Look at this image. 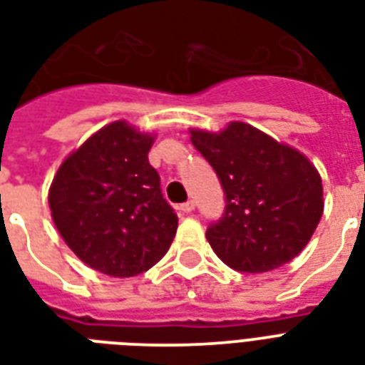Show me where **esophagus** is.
Instances as JSON below:
<instances>
[{
  "label": "esophagus",
  "instance_id": "esophagus-1",
  "mask_svg": "<svg viewBox=\"0 0 365 365\" xmlns=\"http://www.w3.org/2000/svg\"><path fill=\"white\" fill-rule=\"evenodd\" d=\"M179 209L182 211V213H190V211H194V202H192V200H188V202L180 203Z\"/></svg>",
  "mask_w": 365,
  "mask_h": 365
}]
</instances>
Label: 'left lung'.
Instances as JSON below:
<instances>
[{"mask_svg": "<svg viewBox=\"0 0 365 365\" xmlns=\"http://www.w3.org/2000/svg\"><path fill=\"white\" fill-rule=\"evenodd\" d=\"M190 140L225 190V213L205 232L217 257L250 274L268 272L297 257L324 211L314 165L242 121L221 133L194 129Z\"/></svg>", "mask_w": 365, "mask_h": 365, "instance_id": "left-lung-1", "label": "left lung"}]
</instances>
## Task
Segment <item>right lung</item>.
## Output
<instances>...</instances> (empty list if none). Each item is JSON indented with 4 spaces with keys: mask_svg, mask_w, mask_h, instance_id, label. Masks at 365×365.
<instances>
[{
    "mask_svg": "<svg viewBox=\"0 0 365 365\" xmlns=\"http://www.w3.org/2000/svg\"><path fill=\"white\" fill-rule=\"evenodd\" d=\"M154 138L114 121L89 137L56 171L49 207L70 250L98 272L129 278L156 264L179 217L148 162Z\"/></svg>",
    "mask_w": 365,
    "mask_h": 365,
    "instance_id": "1",
    "label": "right lung"
}]
</instances>
